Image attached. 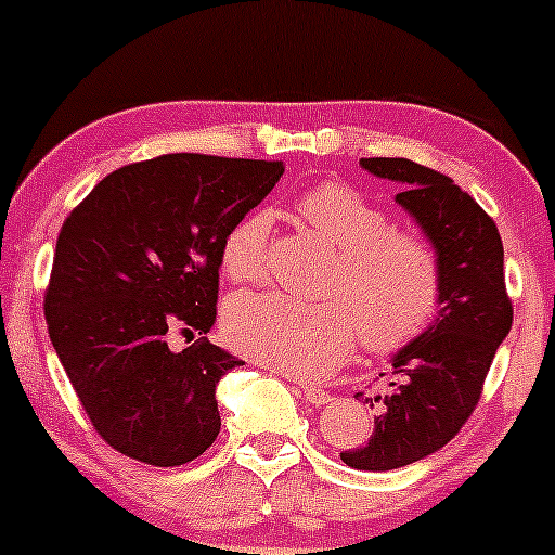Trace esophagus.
I'll return each mask as SVG.
<instances>
[{
    "instance_id": "1",
    "label": "esophagus",
    "mask_w": 555,
    "mask_h": 555,
    "mask_svg": "<svg viewBox=\"0 0 555 555\" xmlns=\"http://www.w3.org/2000/svg\"><path fill=\"white\" fill-rule=\"evenodd\" d=\"M297 393H299V397H302L305 401H308V404H313V406H323V404H328V401H331V393L323 391V388L297 386Z\"/></svg>"
}]
</instances>
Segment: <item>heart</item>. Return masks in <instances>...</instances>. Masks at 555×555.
Returning <instances> with one entry per match:
<instances>
[{"instance_id":"1","label":"heart","mask_w":555,"mask_h":555,"mask_svg":"<svg viewBox=\"0 0 555 555\" xmlns=\"http://www.w3.org/2000/svg\"><path fill=\"white\" fill-rule=\"evenodd\" d=\"M297 211L336 250L323 302L247 292L227 302L224 331L247 358L295 378H318L352 352H399L430 326L441 305V263L423 234L391 227L378 203L341 182L299 195ZM271 216L253 211L221 242L232 282H256L269 266Z\"/></svg>"}]
</instances>
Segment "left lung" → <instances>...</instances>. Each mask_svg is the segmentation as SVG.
I'll use <instances>...</instances> for the list:
<instances>
[{"instance_id": "1", "label": "left lung", "mask_w": 555, "mask_h": 555, "mask_svg": "<svg viewBox=\"0 0 555 555\" xmlns=\"http://www.w3.org/2000/svg\"><path fill=\"white\" fill-rule=\"evenodd\" d=\"M362 169L401 184L397 203L417 221L441 263L436 321L391 358L367 443L341 451L352 469L386 473L446 446L480 401L495 349L512 331L514 308L503 279V245L495 221L460 184L410 158H360ZM362 397V393H358Z\"/></svg>"}]
</instances>
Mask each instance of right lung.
Segmentation results:
<instances>
[{"instance_id":"obj_1","label":"right lung","mask_w":555,"mask_h":555,"mask_svg":"<svg viewBox=\"0 0 555 555\" xmlns=\"http://www.w3.org/2000/svg\"><path fill=\"white\" fill-rule=\"evenodd\" d=\"M282 175V162L156 156L104 177L62 224L43 297L49 339L119 454L180 467L219 436L216 384L242 365L206 339L221 242ZM175 330L202 339L171 353Z\"/></svg>"}]
</instances>
